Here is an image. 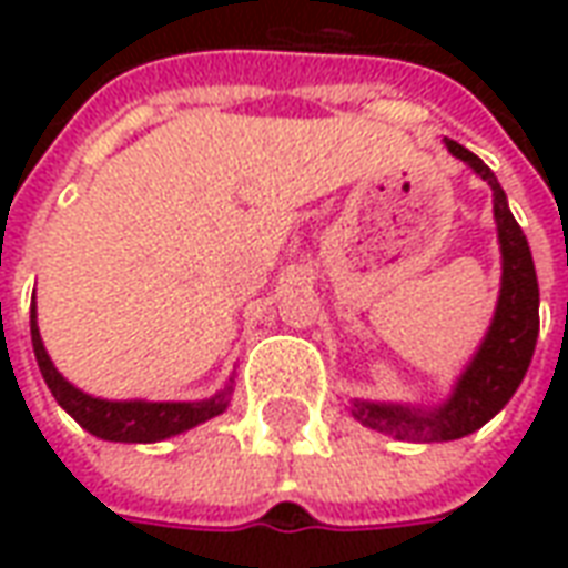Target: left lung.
<instances>
[{"instance_id":"8db88e82","label":"left lung","mask_w":568,"mask_h":568,"mask_svg":"<svg viewBox=\"0 0 568 568\" xmlns=\"http://www.w3.org/2000/svg\"><path fill=\"white\" fill-rule=\"evenodd\" d=\"M447 149L493 187V212H496L501 243V295L487 337L456 383V393L450 395L447 405L435 410H417V407L356 402V410H353L356 419L407 440L465 438L487 419L496 417L524 381L538 337L536 264H532V252L520 224L508 210L499 179L493 175L487 163L463 149L459 142L447 140Z\"/></svg>"}]
</instances>
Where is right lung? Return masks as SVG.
<instances>
[{"mask_svg":"<svg viewBox=\"0 0 568 568\" xmlns=\"http://www.w3.org/2000/svg\"><path fill=\"white\" fill-rule=\"evenodd\" d=\"M30 332L36 362H39V371L57 398V405L97 438L128 440V444L163 440L197 426L203 419L219 417L227 407V389L210 402H103V398H91L75 389L72 383L63 381V374L51 365L42 337H39V325H36V307L30 310Z\"/></svg>","mask_w":568,"mask_h":568,"instance_id":"right-lung-1","label":"right lung"}]
</instances>
